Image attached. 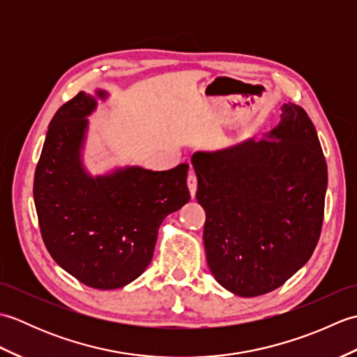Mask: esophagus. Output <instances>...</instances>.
I'll return each mask as SVG.
<instances>
[{"mask_svg":"<svg viewBox=\"0 0 357 357\" xmlns=\"http://www.w3.org/2000/svg\"><path fill=\"white\" fill-rule=\"evenodd\" d=\"M187 185H188V192H190L192 198L196 195V188H198V181H196L195 173L190 172L188 173V178H187Z\"/></svg>","mask_w":357,"mask_h":357,"instance_id":"obj_1","label":"esophagus"}]
</instances>
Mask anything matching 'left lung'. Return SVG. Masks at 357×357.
<instances>
[{
	"mask_svg": "<svg viewBox=\"0 0 357 357\" xmlns=\"http://www.w3.org/2000/svg\"><path fill=\"white\" fill-rule=\"evenodd\" d=\"M261 141L195 151L211 275L242 298L270 293L312 257L321 236L327 162L307 112L280 107Z\"/></svg>",
	"mask_w": 357,
	"mask_h": 357,
	"instance_id": "1",
	"label": "left lung"
}]
</instances>
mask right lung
Listing matches in <instances>:
<instances>
[{
	"label": "right lung",
	"mask_w": 357,
	"mask_h": 357,
	"mask_svg": "<svg viewBox=\"0 0 357 357\" xmlns=\"http://www.w3.org/2000/svg\"><path fill=\"white\" fill-rule=\"evenodd\" d=\"M109 93L79 92L49 124L33 181L43 241L59 267L98 290L141 276L164 218L190 201L188 164L153 172L139 165L90 174L82 161L89 119Z\"/></svg>",
	"instance_id": "obj_1"
}]
</instances>
